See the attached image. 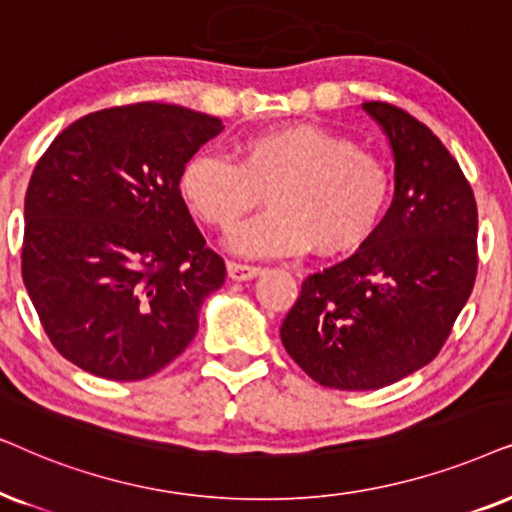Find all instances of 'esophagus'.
<instances>
[{"mask_svg": "<svg viewBox=\"0 0 512 512\" xmlns=\"http://www.w3.org/2000/svg\"><path fill=\"white\" fill-rule=\"evenodd\" d=\"M229 278L231 281H252L262 274V267H248V264H238V262H229L227 264Z\"/></svg>", "mask_w": 512, "mask_h": 512, "instance_id": "obj_1", "label": "esophagus"}]
</instances>
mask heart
<instances>
[{
  "mask_svg": "<svg viewBox=\"0 0 512 512\" xmlns=\"http://www.w3.org/2000/svg\"><path fill=\"white\" fill-rule=\"evenodd\" d=\"M180 194L196 217L227 231L264 199L267 213L231 231L243 257L351 255L372 241L391 206L393 177L377 154L349 135L288 124L243 135L236 161L194 152L180 173Z\"/></svg>",
  "mask_w": 512,
  "mask_h": 512,
  "instance_id": "obj_1",
  "label": "heart"
}]
</instances>
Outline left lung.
<instances>
[{
  "label": "left lung",
  "mask_w": 512,
  "mask_h": 512,
  "mask_svg": "<svg viewBox=\"0 0 512 512\" xmlns=\"http://www.w3.org/2000/svg\"><path fill=\"white\" fill-rule=\"evenodd\" d=\"M363 109L391 142L393 203L370 243L306 278L281 325L290 358L339 391L384 388L431 363L478 274V206L459 163L405 109Z\"/></svg>",
  "instance_id": "obj_1"
}]
</instances>
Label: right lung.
<instances>
[{"instance_id": "1", "label": "right lung", "mask_w": 512, "mask_h": 512, "mask_svg": "<svg viewBox=\"0 0 512 512\" xmlns=\"http://www.w3.org/2000/svg\"><path fill=\"white\" fill-rule=\"evenodd\" d=\"M222 128L135 102L77 119L37 161L20 269L51 344L84 372L145 379L196 337L227 267L189 215L180 173Z\"/></svg>"}]
</instances>
